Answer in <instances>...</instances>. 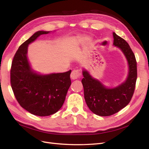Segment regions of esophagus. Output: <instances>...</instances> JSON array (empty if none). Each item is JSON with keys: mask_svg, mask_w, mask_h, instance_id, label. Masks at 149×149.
<instances>
[{"mask_svg": "<svg viewBox=\"0 0 149 149\" xmlns=\"http://www.w3.org/2000/svg\"><path fill=\"white\" fill-rule=\"evenodd\" d=\"M81 76V72L79 70H73L70 74V78L71 79L75 80L79 78Z\"/></svg>", "mask_w": 149, "mask_h": 149, "instance_id": "34e87169", "label": "esophagus"}]
</instances>
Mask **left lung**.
Returning <instances> with one entry per match:
<instances>
[{
	"label": "left lung",
	"mask_w": 149,
	"mask_h": 149,
	"mask_svg": "<svg viewBox=\"0 0 149 149\" xmlns=\"http://www.w3.org/2000/svg\"><path fill=\"white\" fill-rule=\"evenodd\" d=\"M113 36V45L121 50L127 60L128 73L125 81L114 88H107L93 78L88 70L83 68L82 71L84 78L81 82L86 104L91 111L101 116L113 115L130 103L137 79V63L134 53L125 39L114 32Z\"/></svg>",
	"instance_id": "left-lung-1"
}]
</instances>
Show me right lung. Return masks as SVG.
<instances>
[{
	"label": "right lung",
	"instance_id": "right-lung-1",
	"mask_svg": "<svg viewBox=\"0 0 149 149\" xmlns=\"http://www.w3.org/2000/svg\"><path fill=\"white\" fill-rule=\"evenodd\" d=\"M50 32L39 31L20 45L10 70V82L15 98L24 109L39 116L54 114L61 109L71 84V70L42 74L34 71L29 62V44L40 35Z\"/></svg>",
	"mask_w": 149,
	"mask_h": 149
}]
</instances>
